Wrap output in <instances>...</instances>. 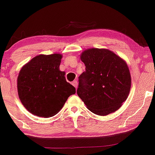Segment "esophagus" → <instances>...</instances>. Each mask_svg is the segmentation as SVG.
I'll return each instance as SVG.
<instances>
[{"label":"esophagus","mask_w":155,"mask_h":155,"mask_svg":"<svg viewBox=\"0 0 155 155\" xmlns=\"http://www.w3.org/2000/svg\"><path fill=\"white\" fill-rule=\"evenodd\" d=\"M72 85L74 86V87H75V88H77V87H78V82H77V81H74L72 82Z\"/></svg>","instance_id":"esophagus-1"}]
</instances>
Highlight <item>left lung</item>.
Segmentation results:
<instances>
[{"mask_svg":"<svg viewBox=\"0 0 155 155\" xmlns=\"http://www.w3.org/2000/svg\"><path fill=\"white\" fill-rule=\"evenodd\" d=\"M85 71L79 76L78 96L93 113L107 115L115 112L127 99L131 75L126 62L107 49L83 52Z\"/></svg>","mask_w":155,"mask_h":155,"instance_id":"left-lung-1","label":"left lung"}]
</instances>
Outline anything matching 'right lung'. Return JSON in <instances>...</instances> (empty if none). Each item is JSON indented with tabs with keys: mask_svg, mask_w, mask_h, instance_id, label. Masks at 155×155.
<instances>
[{
	"mask_svg": "<svg viewBox=\"0 0 155 155\" xmlns=\"http://www.w3.org/2000/svg\"><path fill=\"white\" fill-rule=\"evenodd\" d=\"M61 54L40 55L24 65L17 79L18 97L28 111L49 118L62 109L76 88L59 70Z\"/></svg>",
	"mask_w": 155,
	"mask_h": 155,
	"instance_id": "right-lung-1",
	"label": "right lung"
}]
</instances>
